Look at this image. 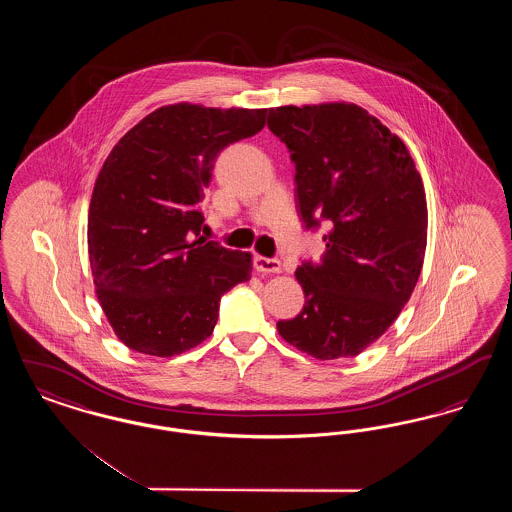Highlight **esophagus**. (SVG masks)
<instances>
[{
    "label": "esophagus",
    "instance_id": "34e87169",
    "mask_svg": "<svg viewBox=\"0 0 512 512\" xmlns=\"http://www.w3.org/2000/svg\"><path fill=\"white\" fill-rule=\"evenodd\" d=\"M253 265L259 270V272H280L282 265L278 259H270V257H261V255H255L253 257Z\"/></svg>",
    "mask_w": 512,
    "mask_h": 512
}]
</instances>
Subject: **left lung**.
Returning a JSON list of instances; mask_svg holds the SVG:
<instances>
[{
    "label": "left lung",
    "instance_id": "left-lung-1",
    "mask_svg": "<svg viewBox=\"0 0 512 512\" xmlns=\"http://www.w3.org/2000/svg\"><path fill=\"white\" fill-rule=\"evenodd\" d=\"M290 151L305 230L326 224V251L295 270L305 305L280 336L328 361L378 340L409 301L426 249L422 178L405 144L365 109L324 103L268 109Z\"/></svg>",
    "mask_w": 512,
    "mask_h": 512
}]
</instances>
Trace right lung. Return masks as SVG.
Returning <instances> with one entry per match:
<instances>
[{
  "label": "right lung",
  "mask_w": 512,
  "mask_h": 512,
  "mask_svg": "<svg viewBox=\"0 0 512 512\" xmlns=\"http://www.w3.org/2000/svg\"><path fill=\"white\" fill-rule=\"evenodd\" d=\"M267 109L167 105L126 132L99 171L88 251L119 340L155 357L207 340L220 299L249 280L251 255L201 236L220 151L265 126Z\"/></svg>",
  "instance_id": "obj_1"
}]
</instances>
